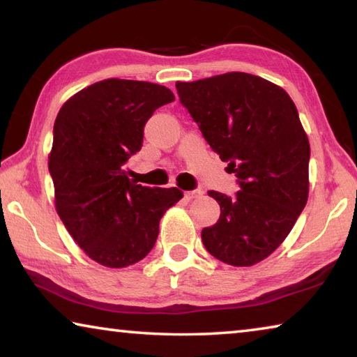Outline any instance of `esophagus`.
<instances>
[{
	"mask_svg": "<svg viewBox=\"0 0 357 357\" xmlns=\"http://www.w3.org/2000/svg\"><path fill=\"white\" fill-rule=\"evenodd\" d=\"M202 193H203V190H200V189H195V190H185V192H184V198H185V200H193V198L200 197Z\"/></svg>",
	"mask_w": 357,
	"mask_h": 357,
	"instance_id": "obj_1",
	"label": "esophagus"
}]
</instances>
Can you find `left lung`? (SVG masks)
Instances as JSON below:
<instances>
[{
    "instance_id": "obj_1",
    "label": "left lung",
    "mask_w": 357,
    "mask_h": 357,
    "mask_svg": "<svg viewBox=\"0 0 357 357\" xmlns=\"http://www.w3.org/2000/svg\"><path fill=\"white\" fill-rule=\"evenodd\" d=\"M176 89L241 189L234 197L208 192L220 217L203 228V244L227 264L259 263L285 241L309 197L310 144L294 102L245 72L178 82Z\"/></svg>"
}]
</instances>
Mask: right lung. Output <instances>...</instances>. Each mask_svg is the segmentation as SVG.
Instances as JSON below:
<instances>
[{
	"label": "right lung",
	"instance_id": "add662e5",
	"mask_svg": "<svg viewBox=\"0 0 357 357\" xmlns=\"http://www.w3.org/2000/svg\"><path fill=\"white\" fill-rule=\"evenodd\" d=\"M174 96L160 84L108 78L66 102L53 126L48 155L55 206L70 236L107 268H126L148 255L176 187H144L123 165L143 144V129Z\"/></svg>",
	"mask_w": 357,
	"mask_h": 357
}]
</instances>
